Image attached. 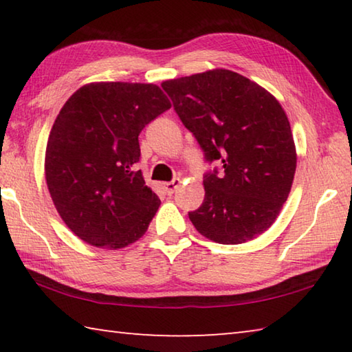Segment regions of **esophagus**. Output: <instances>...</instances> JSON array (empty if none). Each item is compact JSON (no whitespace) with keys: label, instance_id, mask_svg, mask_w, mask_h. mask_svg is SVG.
Wrapping results in <instances>:
<instances>
[{"label":"esophagus","instance_id":"esophagus-1","mask_svg":"<svg viewBox=\"0 0 352 352\" xmlns=\"http://www.w3.org/2000/svg\"><path fill=\"white\" fill-rule=\"evenodd\" d=\"M180 184H182L180 178H175V180H172V182L163 183V188H164L166 192H168V194L170 195V194H174L178 188H180Z\"/></svg>","mask_w":352,"mask_h":352}]
</instances>
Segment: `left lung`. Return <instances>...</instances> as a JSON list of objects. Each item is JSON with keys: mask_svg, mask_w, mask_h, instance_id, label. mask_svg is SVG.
<instances>
[{"mask_svg": "<svg viewBox=\"0 0 352 352\" xmlns=\"http://www.w3.org/2000/svg\"><path fill=\"white\" fill-rule=\"evenodd\" d=\"M178 118L204 148L222 163L204 177L205 200L189 212L210 241L236 245L270 228L287 200L296 169L290 122L276 98L230 69L166 80Z\"/></svg>", "mask_w": 352, "mask_h": 352, "instance_id": "left-lung-1", "label": "left lung"}]
</instances>
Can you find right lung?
Wrapping results in <instances>:
<instances>
[{
	"mask_svg": "<svg viewBox=\"0 0 352 352\" xmlns=\"http://www.w3.org/2000/svg\"><path fill=\"white\" fill-rule=\"evenodd\" d=\"M169 109L153 83L93 82L65 102L47 138L45 175L57 212L79 239L118 250L146 233L162 201L136 170L138 136Z\"/></svg>",
	"mask_w": 352,
	"mask_h": 352,
	"instance_id": "1",
	"label": "right lung"
}]
</instances>
